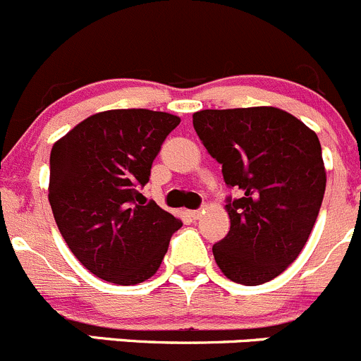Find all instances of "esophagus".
Listing matches in <instances>:
<instances>
[{
  "label": "esophagus",
  "instance_id": "1",
  "mask_svg": "<svg viewBox=\"0 0 361 361\" xmlns=\"http://www.w3.org/2000/svg\"><path fill=\"white\" fill-rule=\"evenodd\" d=\"M203 210L202 209H195V210H189V216L192 217V219H198L200 216H202Z\"/></svg>",
  "mask_w": 361,
  "mask_h": 361
}]
</instances>
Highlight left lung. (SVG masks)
Segmentation results:
<instances>
[{"label": "left lung", "instance_id": "8db88e82", "mask_svg": "<svg viewBox=\"0 0 361 361\" xmlns=\"http://www.w3.org/2000/svg\"><path fill=\"white\" fill-rule=\"evenodd\" d=\"M192 126L223 165L230 231L212 245L224 276L258 286L297 259L312 231L326 188L317 135L274 106L200 110Z\"/></svg>", "mask_w": 361, "mask_h": 361}]
</instances>
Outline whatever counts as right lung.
<instances>
[{"instance_id": "1", "label": "right lung", "mask_w": 361, "mask_h": 361, "mask_svg": "<svg viewBox=\"0 0 361 361\" xmlns=\"http://www.w3.org/2000/svg\"><path fill=\"white\" fill-rule=\"evenodd\" d=\"M180 119L147 109L82 121L51 152L49 202L64 242L91 274L114 284L154 276L182 223L140 189Z\"/></svg>"}]
</instances>
